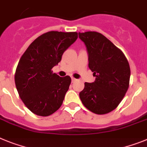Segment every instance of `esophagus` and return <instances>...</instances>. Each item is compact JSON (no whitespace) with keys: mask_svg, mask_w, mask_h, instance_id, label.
Returning <instances> with one entry per match:
<instances>
[{"mask_svg":"<svg viewBox=\"0 0 147 147\" xmlns=\"http://www.w3.org/2000/svg\"><path fill=\"white\" fill-rule=\"evenodd\" d=\"M76 81V79L75 78H73V77H72V82H75V81Z\"/></svg>","mask_w":147,"mask_h":147,"instance_id":"obj_1","label":"esophagus"}]
</instances>
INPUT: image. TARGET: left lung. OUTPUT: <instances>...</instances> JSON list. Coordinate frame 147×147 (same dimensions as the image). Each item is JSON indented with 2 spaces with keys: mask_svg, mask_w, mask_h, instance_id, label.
I'll return each instance as SVG.
<instances>
[{
  "mask_svg": "<svg viewBox=\"0 0 147 147\" xmlns=\"http://www.w3.org/2000/svg\"><path fill=\"white\" fill-rule=\"evenodd\" d=\"M87 49L89 68L95 81L85 82L79 96L84 107L98 115L116 109L129 86L130 67L123 52L97 32H79Z\"/></svg>",
  "mask_w": 147,
  "mask_h": 147,
  "instance_id": "1",
  "label": "left lung"
}]
</instances>
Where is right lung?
<instances>
[{
    "label": "right lung",
    "mask_w": 147,
    "mask_h": 147,
    "mask_svg": "<svg viewBox=\"0 0 147 147\" xmlns=\"http://www.w3.org/2000/svg\"><path fill=\"white\" fill-rule=\"evenodd\" d=\"M77 38L76 32H48L37 38L21 56L15 71V86L24 104L34 114L49 116L63 104L71 78L59 77L52 69Z\"/></svg>",
    "instance_id": "add662e5"
}]
</instances>
